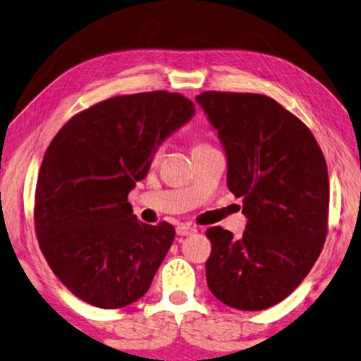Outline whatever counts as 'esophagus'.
<instances>
[{"label": "esophagus", "mask_w": 361, "mask_h": 361, "mask_svg": "<svg viewBox=\"0 0 361 361\" xmlns=\"http://www.w3.org/2000/svg\"><path fill=\"white\" fill-rule=\"evenodd\" d=\"M195 232H197V228L192 226H185V224H180V226H177V228H176V233L179 236H187V235H192Z\"/></svg>", "instance_id": "esophagus-1"}]
</instances>
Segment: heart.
I'll return each mask as SVG.
<instances>
[{
	"label": "heart",
	"instance_id": "1",
	"mask_svg": "<svg viewBox=\"0 0 361 361\" xmlns=\"http://www.w3.org/2000/svg\"><path fill=\"white\" fill-rule=\"evenodd\" d=\"M203 149H209V147L206 145V144H195L192 152H195V150H203Z\"/></svg>",
	"mask_w": 361,
	"mask_h": 361
}]
</instances>
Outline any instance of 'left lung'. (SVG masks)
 Here are the masks:
<instances>
[{
    "mask_svg": "<svg viewBox=\"0 0 361 361\" xmlns=\"http://www.w3.org/2000/svg\"><path fill=\"white\" fill-rule=\"evenodd\" d=\"M227 157V187L243 198L241 238L211 227L206 280L238 310L281 302L320 256L328 230L329 180L314 134L262 94L208 91L195 97Z\"/></svg>",
    "mask_w": 361,
    "mask_h": 361,
    "instance_id": "1",
    "label": "left lung"
}]
</instances>
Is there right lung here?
Instances as JSON below:
<instances>
[{
    "label": "right lung",
    "mask_w": 361,
    "mask_h": 361,
    "mask_svg": "<svg viewBox=\"0 0 361 361\" xmlns=\"http://www.w3.org/2000/svg\"><path fill=\"white\" fill-rule=\"evenodd\" d=\"M195 115L176 92L116 96L75 115L52 139L35 193L47 264L76 298L120 309L149 291L174 240L168 222L137 221L128 193L161 142Z\"/></svg>",
    "instance_id": "add662e5"
}]
</instances>
